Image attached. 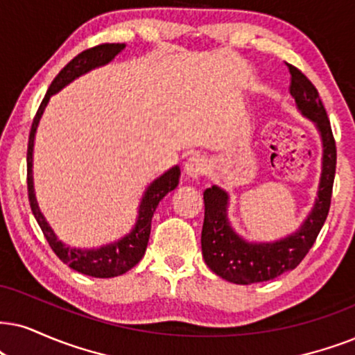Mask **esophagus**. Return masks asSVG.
I'll return each instance as SVG.
<instances>
[{"mask_svg": "<svg viewBox=\"0 0 355 355\" xmlns=\"http://www.w3.org/2000/svg\"><path fill=\"white\" fill-rule=\"evenodd\" d=\"M206 172H208V160H206L205 157L193 155L187 160L185 175L188 178H193V180H196V178L203 177Z\"/></svg>", "mask_w": 355, "mask_h": 355, "instance_id": "obj_1", "label": "esophagus"}]
</instances>
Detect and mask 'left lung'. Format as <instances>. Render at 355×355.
<instances>
[{"mask_svg":"<svg viewBox=\"0 0 355 355\" xmlns=\"http://www.w3.org/2000/svg\"><path fill=\"white\" fill-rule=\"evenodd\" d=\"M290 95L298 111L313 121L322 142V167L318 198L302 226L293 234L275 242H248L232 230L227 219L230 195L216 185L206 188L205 223L201 231V250L211 270L237 285L268 282L293 270L309 252L324 224L331 206L336 173V142L324 105L318 89L297 67L288 65Z\"/></svg>","mask_w":355,"mask_h":355,"instance_id":"1","label":"left lung"}]
</instances>
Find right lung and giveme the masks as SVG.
Wrapping results in <instances>:
<instances>
[{
	"label": "right lung",
	"mask_w": 355,
	"mask_h": 355,
	"mask_svg": "<svg viewBox=\"0 0 355 355\" xmlns=\"http://www.w3.org/2000/svg\"><path fill=\"white\" fill-rule=\"evenodd\" d=\"M125 46L124 44H100V46L87 49L77 57L71 58L64 69L58 71V75L53 78V82L49 87L46 96H44L42 103H40L37 114L33 121V128L29 132V144H28V193H29V203L35 221L42 230L44 236L51 245L53 252L62 262L67 263L75 272L83 273V275H89L95 278H111L123 275L128 270L139 263V260L144 257L147 242H149L150 236V223L152 216H154L157 205L164 198L167 193L175 190L180 180V167H172L167 170L164 175H160L157 180H154L147 187L142 196L141 205H139L137 221L134 224L132 231L119 241L113 242V244L101 245L98 249H75L70 245H65L64 242L58 241L55 232L49 226V223L40 213L37 200H35L34 193V178H33V152H34V137L35 131H37L39 121L42 118L44 110H46L49 100L62 88L73 82L75 78L82 77V75L88 73L89 70L98 69L110 64L118 53L123 51Z\"/></svg>",
	"instance_id": "obj_1"
}]
</instances>
